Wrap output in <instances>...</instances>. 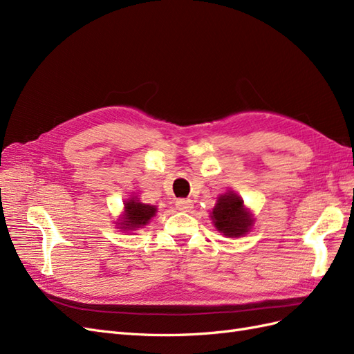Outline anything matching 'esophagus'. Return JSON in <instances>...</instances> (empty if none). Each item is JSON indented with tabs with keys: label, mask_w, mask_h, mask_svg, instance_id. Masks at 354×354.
Listing matches in <instances>:
<instances>
[{
	"label": "esophagus",
	"mask_w": 354,
	"mask_h": 354,
	"mask_svg": "<svg viewBox=\"0 0 354 354\" xmlns=\"http://www.w3.org/2000/svg\"><path fill=\"white\" fill-rule=\"evenodd\" d=\"M176 208L178 211H189L194 208V202H192V199H187V198H180L176 201Z\"/></svg>",
	"instance_id": "1"
}]
</instances>
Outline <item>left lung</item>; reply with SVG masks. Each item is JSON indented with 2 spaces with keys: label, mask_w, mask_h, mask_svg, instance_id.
<instances>
[{
  "label": "left lung",
  "mask_w": 354,
  "mask_h": 354,
  "mask_svg": "<svg viewBox=\"0 0 354 354\" xmlns=\"http://www.w3.org/2000/svg\"><path fill=\"white\" fill-rule=\"evenodd\" d=\"M211 218L216 229L227 238L243 236L254 224L252 214L245 208L242 198L233 192L218 196Z\"/></svg>",
  "instance_id": "8db88e82"
}]
</instances>
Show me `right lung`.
Wrapping results in <instances>:
<instances>
[{
	"label": "right lung",
	"instance_id": "right-lung-1",
	"mask_svg": "<svg viewBox=\"0 0 354 354\" xmlns=\"http://www.w3.org/2000/svg\"><path fill=\"white\" fill-rule=\"evenodd\" d=\"M156 214V207L142 203L138 198H130L124 202V214L118 223V227L122 230H137L151 221Z\"/></svg>",
	"mask_w": 354,
	"mask_h": 354
}]
</instances>
